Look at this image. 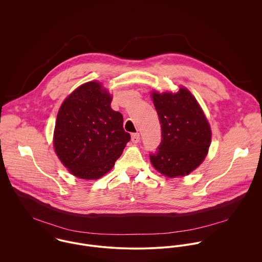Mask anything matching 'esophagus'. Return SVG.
Wrapping results in <instances>:
<instances>
[{"instance_id": "1", "label": "esophagus", "mask_w": 262, "mask_h": 262, "mask_svg": "<svg viewBox=\"0 0 262 262\" xmlns=\"http://www.w3.org/2000/svg\"><path fill=\"white\" fill-rule=\"evenodd\" d=\"M131 140L133 143H138L140 141V134L139 133H133L131 136Z\"/></svg>"}]
</instances>
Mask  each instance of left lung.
Masks as SVG:
<instances>
[{
  "label": "left lung",
  "mask_w": 262,
  "mask_h": 262,
  "mask_svg": "<svg viewBox=\"0 0 262 262\" xmlns=\"http://www.w3.org/2000/svg\"><path fill=\"white\" fill-rule=\"evenodd\" d=\"M151 95L162 140L158 150L150 153V161L167 178L187 176L207 156L212 138L210 124L186 88H180L176 94L152 92Z\"/></svg>",
  "instance_id": "8db88e82"
}]
</instances>
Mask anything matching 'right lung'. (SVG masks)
Returning <instances> with one entry per match:
<instances>
[{"instance_id":"add662e5","label":"right lung","mask_w":262,"mask_h":262,"mask_svg":"<svg viewBox=\"0 0 262 262\" xmlns=\"http://www.w3.org/2000/svg\"><path fill=\"white\" fill-rule=\"evenodd\" d=\"M111 102L102 83L89 81L75 90L59 108L53 146L76 178H102L130 141V134L123 128V116L113 110Z\"/></svg>"}]
</instances>
